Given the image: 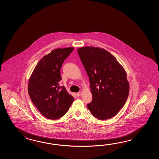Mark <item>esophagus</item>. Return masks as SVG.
<instances>
[{
	"label": "esophagus",
	"mask_w": 159,
	"mask_h": 159,
	"mask_svg": "<svg viewBox=\"0 0 159 159\" xmlns=\"http://www.w3.org/2000/svg\"><path fill=\"white\" fill-rule=\"evenodd\" d=\"M82 94V92L81 91H80V92H78V93H77L75 95H76V96H77V97H79V96H80Z\"/></svg>",
	"instance_id": "esophagus-1"
}]
</instances>
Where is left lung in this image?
I'll return each mask as SVG.
<instances>
[{
    "label": "left lung",
    "mask_w": 159,
    "mask_h": 159,
    "mask_svg": "<svg viewBox=\"0 0 159 159\" xmlns=\"http://www.w3.org/2000/svg\"><path fill=\"white\" fill-rule=\"evenodd\" d=\"M77 52L93 95L88 108L99 120L111 118L124 106L129 96V86L124 68L104 49L84 47Z\"/></svg>",
    "instance_id": "8db88e82"
}]
</instances>
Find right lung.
<instances>
[{
    "label": "right lung",
    "instance_id": "right-lung-1",
    "mask_svg": "<svg viewBox=\"0 0 159 159\" xmlns=\"http://www.w3.org/2000/svg\"><path fill=\"white\" fill-rule=\"evenodd\" d=\"M73 49L69 47L53 50L37 63L29 79L28 91L31 101L49 119L64 116L74 101L66 88L59 85L62 65Z\"/></svg>",
    "mask_w": 159,
    "mask_h": 159
}]
</instances>
